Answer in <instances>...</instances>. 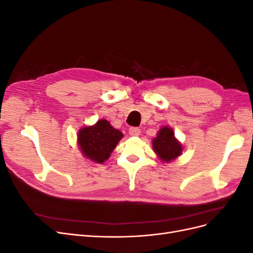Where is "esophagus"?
I'll return each mask as SVG.
<instances>
[{"label": "esophagus", "mask_w": 253, "mask_h": 253, "mask_svg": "<svg viewBox=\"0 0 253 253\" xmlns=\"http://www.w3.org/2000/svg\"><path fill=\"white\" fill-rule=\"evenodd\" d=\"M128 133H129V135L131 136H139L140 135V133H141V131H140V128H138V127H131L128 129Z\"/></svg>", "instance_id": "1"}]
</instances>
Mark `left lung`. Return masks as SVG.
Here are the masks:
<instances>
[{"mask_svg":"<svg viewBox=\"0 0 253 253\" xmlns=\"http://www.w3.org/2000/svg\"><path fill=\"white\" fill-rule=\"evenodd\" d=\"M152 148L163 163H170L182 154V144L176 138L172 127L162 126L155 138L152 140Z\"/></svg>","mask_w":253,"mask_h":253,"instance_id":"obj_1","label":"left lung"}]
</instances>
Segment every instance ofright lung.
Segmentation results:
<instances>
[{
    "instance_id": "obj_1",
    "label": "right lung",
    "mask_w": 253,
    "mask_h": 253,
    "mask_svg": "<svg viewBox=\"0 0 253 253\" xmlns=\"http://www.w3.org/2000/svg\"><path fill=\"white\" fill-rule=\"evenodd\" d=\"M122 137L124 134L113 127L108 120L100 119L93 126L79 129L77 143L86 159L95 164H103L110 158Z\"/></svg>"
}]
</instances>
